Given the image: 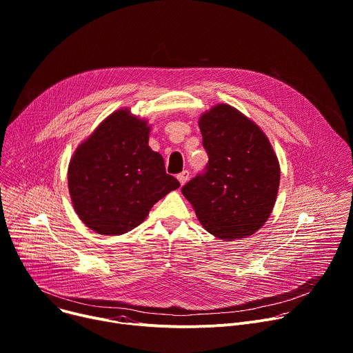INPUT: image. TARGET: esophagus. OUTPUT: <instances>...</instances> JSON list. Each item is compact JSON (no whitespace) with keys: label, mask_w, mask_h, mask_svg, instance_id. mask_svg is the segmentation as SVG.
I'll use <instances>...</instances> for the list:
<instances>
[{"label":"esophagus","mask_w":353,"mask_h":353,"mask_svg":"<svg viewBox=\"0 0 353 353\" xmlns=\"http://www.w3.org/2000/svg\"><path fill=\"white\" fill-rule=\"evenodd\" d=\"M188 177H190V172H188V170H183L180 174H177V180L180 181V184H181V185L187 183Z\"/></svg>","instance_id":"esophagus-1"}]
</instances>
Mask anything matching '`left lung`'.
Masks as SVG:
<instances>
[{"label":"left lung","instance_id":"8db88e82","mask_svg":"<svg viewBox=\"0 0 353 353\" xmlns=\"http://www.w3.org/2000/svg\"><path fill=\"white\" fill-rule=\"evenodd\" d=\"M198 124L210 159L181 192L218 239L253 234L275 205L281 170L274 149L256 123L225 103L205 112Z\"/></svg>","mask_w":353,"mask_h":353}]
</instances>
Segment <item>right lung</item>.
Returning <instances> with one entry per match:
<instances>
[{"instance_id": "obj_1", "label": "right lung", "mask_w": 353, "mask_h": 353, "mask_svg": "<svg viewBox=\"0 0 353 353\" xmlns=\"http://www.w3.org/2000/svg\"><path fill=\"white\" fill-rule=\"evenodd\" d=\"M149 125L121 109L75 150L68 188L79 219L99 234H123L148 216L159 199L180 187L161 154L149 148Z\"/></svg>"}]
</instances>
